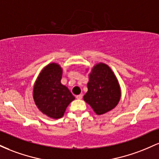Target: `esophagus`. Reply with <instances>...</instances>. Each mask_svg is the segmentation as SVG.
<instances>
[{
  "mask_svg": "<svg viewBox=\"0 0 159 159\" xmlns=\"http://www.w3.org/2000/svg\"><path fill=\"white\" fill-rule=\"evenodd\" d=\"M82 97H83V95L82 94H80V95H78V96H76V98H77V99H81Z\"/></svg>",
  "mask_w": 159,
  "mask_h": 159,
  "instance_id": "esophagus-1",
  "label": "esophagus"
}]
</instances>
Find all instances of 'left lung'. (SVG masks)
Listing matches in <instances>:
<instances>
[{
    "label": "left lung",
    "instance_id": "obj_1",
    "mask_svg": "<svg viewBox=\"0 0 159 159\" xmlns=\"http://www.w3.org/2000/svg\"><path fill=\"white\" fill-rule=\"evenodd\" d=\"M88 76V90L84 100L97 115L114 109L121 98V89L112 69L105 63H98L93 67Z\"/></svg>",
    "mask_w": 159,
    "mask_h": 159
}]
</instances>
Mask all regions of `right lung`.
<instances>
[{
  "mask_svg": "<svg viewBox=\"0 0 159 159\" xmlns=\"http://www.w3.org/2000/svg\"><path fill=\"white\" fill-rule=\"evenodd\" d=\"M63 69L51 63L39 72L34 85L33 98L38 109L48 117L59 119L65 114L75 96L61 84Z\"/></svg>",
  "mask_w": 159,
  "mask_h": 159,
  "instance_id": "obj_1",
  "label": "right lung"
}]
</instances>
